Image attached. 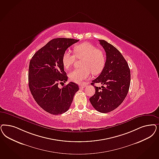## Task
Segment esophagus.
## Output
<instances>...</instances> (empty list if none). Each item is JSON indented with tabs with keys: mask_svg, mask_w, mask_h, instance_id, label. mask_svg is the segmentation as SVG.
Wrapping results in <instances>:
<instances>
[{
	"mask_svg": "<svg viewBox=\"0 0 159 159\" xmlns=\"http://www.w3.org/2000/svg\"><path fill=\"white\" fill-rule=\"evenodd\" d=\"M86 86V84H80L79 85V87L80 88H84Z\"/></svg>",
	"mask_w": 159,
	"mask_h": 159,
	"instance_id": "34e87169",
	"label": "esophagus"
}]
</instances>
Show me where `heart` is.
I'll return each mask as SVG.
<instances>
[{
    "label": "heart",
    "instance_id": "b5f03b06",
    "mask_svg": "<svg viewBox=\"0 0 159 159\" xmlns=\"http://www.w3.org/2000/svg\"><path fill=\"white\" fill-rule=\"evenodd\" d=\"M74 54L70 51H65L61 58L64 67L68 69L76 60V57L82 60L80 66L70 72L69 76L72 82L81 83L90 76L91 72L96 75L102 71L106 63V56L102 50L90 42H83L76 44L73 48Z\"/></svg>",
    "mask_w": 159,
    "mask_h": 159
}]
</instances>
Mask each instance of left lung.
<instances>
[{"mask_svg": "<svg viewBox=\"0 0 159 159\" xmlns=\"http://www.w3.org/2000/svg\"><path fill=\"white\" fill-rule=\"evenodd\" d=\"M99 41L106 52V60L100 75L91 84L99 83L103 86L102 88L94 86L96 92L89 100L97 111L106 113L116 109L126 98L130 84V70L115 46L104 40Z\"/></svg>", "mask_w": 159, "mask_h": 159, "instance_id": "left-lung-1", "label": "left lung"}]
</instances>
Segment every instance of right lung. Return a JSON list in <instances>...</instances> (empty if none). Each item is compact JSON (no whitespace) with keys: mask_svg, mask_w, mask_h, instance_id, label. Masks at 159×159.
I'll return each mask as SVG.
<instances>
[{"mask_svg":"<svg viewBox=\"0 0 159 159\" xmlns=\"http://www.w3.org/2000/svg\"><path fill=\"white\" fill-rule=\"evenodd\" d=\"M79 40L56 38L37 51L30 61L29 87L33 98L44 110L57 115L67 111L79 86L70 82L63 88L59 82H66L67 76L61 58L63 53Z\"/></svg>","mask_w":159,"mask_h":159,"instance_id":"add662e5","label":"right lung"}]
</instances>
